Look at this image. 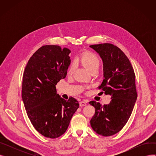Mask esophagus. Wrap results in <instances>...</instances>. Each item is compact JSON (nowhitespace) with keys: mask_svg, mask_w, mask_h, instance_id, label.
I'll use <instances>...</instances> for the list:
<instances>
[{"mask_svg":"<svg viewBox=\"0 0 156 156\" xmlns=\"http://www.w3.org/2000/svg\"><path fill=\"white\" fill-rule=\"evenodd\" d=\"M80 105L81 106V107H83V106L87 105V102L85 101H81L80 102Z\"/></svg>","mask_w":156,"mask_h":156,"instance_id":"1","label":"esophagus"}]
</instances>
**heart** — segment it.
<instances>
[{
  "instance_id": "b5f03b06",
  "label": "heart",
  "mask_w": 156,
  "mask_h": 156,
  "mask_svg": "<svg viewBox=\"0 0 156 156\" xmlns=\"http://www.w3.org/2000/svg\"><path fill=\"white\" fill-rule=\"evenodd\" d=\"M79 61L92 72L95 69H98L100 66V60L95 54L92 52H85L79 57ZM75 69V64H71L68 69V73L72 74Z\"/></svg>"
}]
</instances>
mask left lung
Instances as JSON below:
<instances>
[{
  "mask_svg": "<svg viewBox=\"0 0 156 156\" xmlns=\"http://www.w3.org/2000/svg\"><path fill=\"white\" fill-rule=\"evenodd\" d=\"M90 47L103 62L104 80L99 88L112 99L104 105L95 101L89 102L95 109L90 125L97 133L109 136L118 133L132 114L137 99L135 75L128 58L118 47L101 44Z\"/></svg>",
  "mask_w": 156,
  "mask_h": 156,
  "instance_id": "obj_1",
  "label": "left lung"
}]
</instances>
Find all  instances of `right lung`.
Returning <instances> with one entry per match:
<instances>
[{
	"mask_svg": "<svg viewBox=\"0 0 156 156\" xmlns=\"http://www.w3.org/2000/svg\"><path fill=\"white\" fill-rule=\"evenodd\" d=\"M71 51L58 45H44L33 54L23 77L22 100L33 126L43 136L63 135L79 108L73 97L68 101L57 94L55 85L66 76Z\"/></svg>",
	"mask_w": 156,
	"mask_h": 156,
	"instance_id": "1",
	"label": "right lung"
}]
</instances>
